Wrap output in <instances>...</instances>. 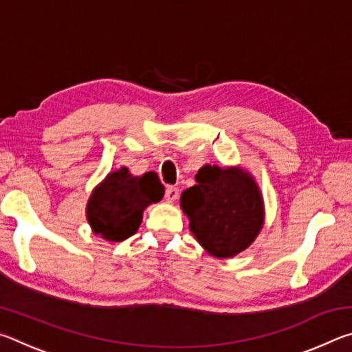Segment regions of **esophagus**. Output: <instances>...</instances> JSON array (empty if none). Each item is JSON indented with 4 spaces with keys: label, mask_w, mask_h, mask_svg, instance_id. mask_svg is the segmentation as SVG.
<instances>
[{
    "label": "esophagus",
    "mask_w": 352,
    "mask_h": 352,
    "mask_svg": "<svg viewBox=\"0 0 352 352\" xmlns=\"http://www.w3.org/2000/svg\"><path fill=\"white\" fill-rule=\"evenodd\" d=\"M178 188H175V186H168L166 188V194H164V197H166V200L169 201V204H172V201H175L177 199H178Z\"/></svg>",
    "instance_id": "1"
}]
</instances>
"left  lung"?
Masks as SVG:
<instances>
[{
  "mask_svg": "<svg viewBox=\"0 0 352 352\" xmlns=\"http://www.w3.org/2000/svg\"><path fill=\"white\" fill-rule=\"evenodd\" d=\"M180 205L189 228L208 253L233 258L254 242L264 223V201L254 178L241 168L206 164Z\"/></svg>",
  "mask_w": 352,
  "mask_h": 352,
  "instance_id": "obj_1",
  "label": "left lung"
}]
</instances>
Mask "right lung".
I'll return each mask as SVG.
<instances>
[{"mask_svg":"<svg viewBox=\"0 0 352 352\" xmlns=\"http://www.w3.org/2000/svg\"><path fill=\"white\" fill-rule=\"evenodd\" d=\"M163 195L164 186L155 172L133 177L121 168L94 188L87 205L88 223L102 239L122 242L138 231L146 208Z\"/></svg>","mask_w":352,"mask_h":352,"instance_id":"obj_1","label":"right lung"}]
</instances>
